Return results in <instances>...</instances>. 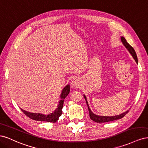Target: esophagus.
<instances>
[{
  "label": "esophagus",
  "instance_id": "1",
  "mask_svg": "<svg viewBox=\"0 0 148 148\" xmlns=\"http://www.w3.org/2000/svg\"><path fill=\"white\" fill-rule=\"evenodd\" d=\"M71 84H72V86L74 88H78L79 86H80V85H81V83H80V80L79 79L75 77H74L72 80H71Z\"/></svg>",
  "mask_w": 148,
  "mask_h": 148
}]
</instances>
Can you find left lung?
<instances>
[{
  "instance_id": "1",
  "label": "left lung",
  "mask_w": 148,
  "mask_h": 148,
  "mask_svg": "<svg viewBox=\"0 0 148 148\" xmlns=\"http://www.w3.org/2000/svg\"><path fill=\"white\" fill-rule=\"evenodd\" d=\"M121 41H122V42H123V45L125 47H126V48L128 49V51L130 52V53L132 55L133 57L134 58V59L135 60L136 63H138V58H137V56H136V52H135V50H134V49L127 42V40L125 39V38L121 37ZM84 97L85 100H86V104H87V106H88V107L89 113V117H90V119L92 120H93L94 122H97V123L108 122H111V121H114V120H118V119H120L123 118L124 116L126 115L129 112V110H128V111H126V112H124V113H123L122 114H120L119 115L112 116V117H106V116L104 117V116L97 115L94 114L92 112V111L91 110V109H89V106L88 104V102H87V100H86V96H85L84 95Z\"/></svg>"
}]
</instances>
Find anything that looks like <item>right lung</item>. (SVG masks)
<instances>
[{
	"mask_svg": "<svg viewBox=\"0 0 148 148\" xmlns=\"http://www.w3.org/2000/svg\"><path fill=\"white\" fill-rule=\"evenodd\" d=\"M70 92V85L68 84L64 88L62 91L60 95L61 100L59 101V104L58 105L57 108L53 111L52 113L49 115H43L41 114H34L26 112L23 109H21L22 112L31 119L36 121H41V122H49L52 123H56L62 114V108H63L64 101L65 97L67 96Z\"/></svg>",
	"mask_w": 148,
	"mask_h": 148,
	"instance_id": "add662e5",
	"label": "right lung"
}]
</instances>
